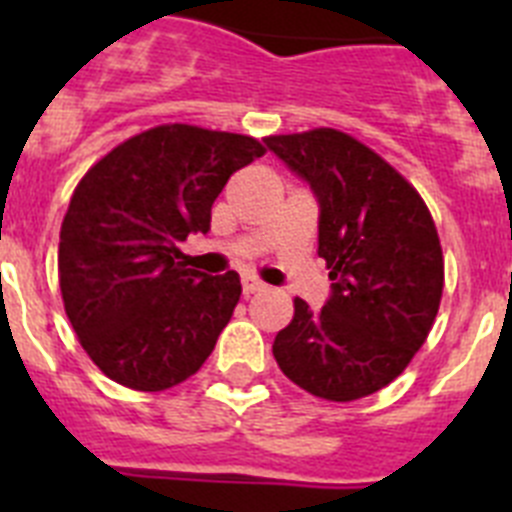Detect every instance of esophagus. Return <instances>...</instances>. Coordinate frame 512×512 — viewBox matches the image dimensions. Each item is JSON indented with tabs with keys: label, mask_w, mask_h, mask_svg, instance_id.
I'll return each mask as SVG.
<instances>
[{
	"label": "esophagus",
	"mask_w": 512,
	"mask_h": 512,
	"mask_svg": "<svg viewBox=\"0 0 512 512\" xmlns=\"http://www.w3.org/2000/svg\"><path fill=\"white\" fill-rule=\"evenodd\" d=\"M241 284H243V295H246V297L256 295V292H264V287H266V284L261 282V279L251 277V274H246V277L241 279Z\"/></svg>",
	"instance_id": "1"
}]
</instances>
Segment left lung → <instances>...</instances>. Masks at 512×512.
I'll list each match as a JSON object with an SVG mask.
<instances>
[{"label": "left lung", "mask_w": 512, "mask_h": 512, "mask_svg": "<svg viewBox=\"0 0 512 512\" xmlns=\"http://www.w3.org/2000/svg\"><path fill=\"white\" fill-rule=\"evenodd\" d=\"M264 143L318 197V256L333 282L318 312L295 297V315L274 338V359L320 400L374 395L408 369L436 323L443 251L431 210L354 135L315 128Z\"/></svg>", "instance_id": "obj_1"}]
</instances>
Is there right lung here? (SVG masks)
Returning a JSON list of instances; mask_svg holds the SVG:
<instances>
[{
    "instance_id": "obj_1",
    "label": "right lung",
    "mask_w": 512,
    "mask_h": 512,
    "mask_svg": "<svg viewBox=\"0 0 512 512\" xmlns=\"http://www.w3.org/2000/svg\"><path fill=\"white\" fill-rule=\"evenodd\" d=\"M264 153L251 135L166 122L122 140L81 176L61 223L58 282L104 377L164 392L200 372L241 300V279L189 269L179 243L210 230L217 194Z\"/></svg>"
}]
</instances>
